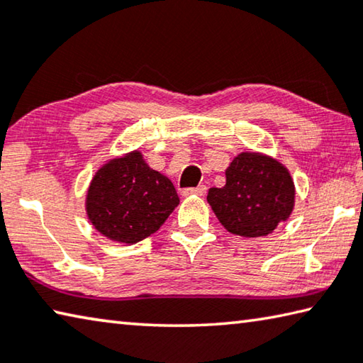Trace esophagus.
Masks as SVG:
<instances>
[{
  "label": "esophagus",
  "instance_id": "34e87169",
  "mask_svg": "<svg viewBox=\"0 0 363 363\" xmlns=\"http://www.w3.org/2000/svg\"><path fill=\"white\" fill-rule=\"evenodd\" d=\"M206 194V186H199V187H189L182 190L184 196H190V195H199L203 196Z\"/></svg>",
  "mask_w": 363,
  "mask_h": 363
}]
</instances>
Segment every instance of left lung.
Instances as JSON below:
<instances>
[{"label": "left lung", "instance_id": "left-lung-1", "mask_svg": "<svg viewBox=\"0 0 363 363\" xmlns=\"http://www.w3.org/2000/svg\"><path fill=\"white\" fill-rule=\"evenodd\" d=\"M206 200L230 233L264 237L290 218L294 184L277 160L243 152L225 169V186L208 190Z\"/></svg>", "mask_w": 363, "mask_h": 363}]
</instances>
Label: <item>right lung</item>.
I'll return each instance as SVG.
<instances>
[{"instance_id":"right-lung-1","label":"right lung","mask_w":363,"mask_h":363,"mask_svg":"<svg viewBox=\"0 0 363 363\" xmlns=\"http://www.w3.org/2000/svg\"><path fill=\"white\" fill-rule=\"evenodd\" d=\"M179 196L167 176L147 164L136 150L97 171L86 195V211L102 235L138 243L157 232Z\"/></svg>"}]
</instances>
